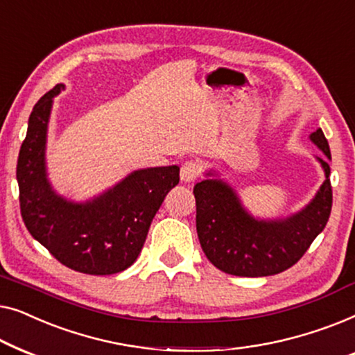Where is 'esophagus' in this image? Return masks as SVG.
Returning a JSON list of instances; mask_svg holds the SVG:
<instances>
[{"instance_id":"1","label":"esophagus","mask_w":355,"mask_h":355,"mask_svg":"<svg viewBox=\"0 0 355 355\" xmlns=\"http://www.w3.org/2000/svg\"><path fill=\"white\" fill-rule=\"evenodd\" d=\"M199 173H201V167H199L198 162L194 161H187L180 168V178H182V182L184 183H191L194 182L199 177Z\"/></svg>"}]
</instances>
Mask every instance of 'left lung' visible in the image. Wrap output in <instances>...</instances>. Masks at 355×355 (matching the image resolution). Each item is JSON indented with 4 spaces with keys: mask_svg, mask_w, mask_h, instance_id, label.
<instances>
[{
    "mask_svg": "<svg viewBox=\"0 0 355 355\" xmlns=\"http://www.w3.org/2000/svg\"><path fill=\"white\" fill-rule=\"evenodd\" d=\"M311 139L325 154L317 157L325 172L315 198L286 218L263 220L243 207L227 182L211 178L194 184L196 230L206 257L218 270L236 277H268L293 267L325 228L333 204L329 166L331 153L322 128Z\"/></svg>",
    "mask_w": 355,
    "mask_h": 355,
    "instance_id": "left-lung-1",
    "label": "left lung"
}]
</instances>
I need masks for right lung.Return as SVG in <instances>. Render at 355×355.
I'll use <instances>...</instances> for the list:
<instances>
[{"mask_svg":"<svg viewBox=\"0 0 355 355\" xmlns=\"http://www.w3.org/2000/svg\"><path fill=\"white\" fill-rule=\"evenodd\" d=\"M59 83L40 98L28 119L17 159L21 214L30 234L59 262L88 275H112L137 261L148 230L167 193L178 184L180 167L139 168L87 202L54 191L46 175V133Z\"/></svg>","mask_w":355,"mask_h":355,"instance_id":"1","label":"right lung"}]
</instances>
